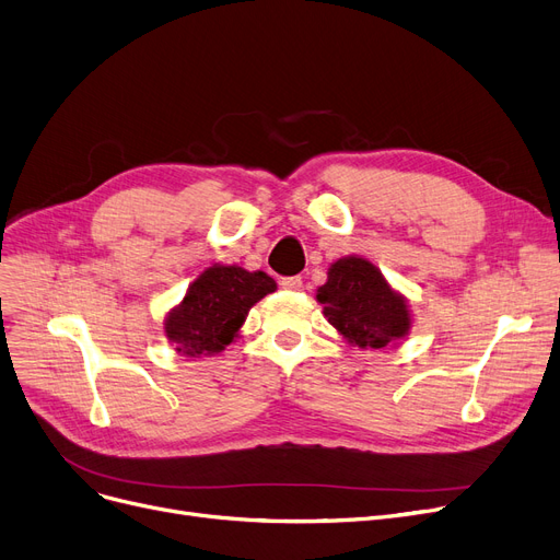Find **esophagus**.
<instances>
[{
  "mask_svg": "<svg viewBox=\"0 0 560 560\" xmlns=\"http://www.w3.org/2000/svg\"><path fill=\"white\" fill-rule=\"evenodd\" d=\"M279 283L285 290H302V277H283Z\"/></svg>",
  "mask_w": 560,
  "mask_h": 560,
  "instance_id": "1",
  "label": "esophagus"
}]
</instances>
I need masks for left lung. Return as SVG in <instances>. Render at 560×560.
<instances>
[{"instance_id":"1","label":"left lung","mask_w":560,"mask_h":560,"mask_svg":"<svg viewBox=\"0 0 560 560\" xmlns=\"http://www.w3.org/2000/svg\"><path fill=\"white\" fill-rule=\"evenodd\" d=\"M329 325L352 346L382 350L409 331V308L402 295L386 283L377 267L359 256L331 262L327 283L318 288Z\"/></svg>"}]
</instances>
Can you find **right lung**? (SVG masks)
I'll return each instance as SVG.
<instances>
[{"mask_svg": "<svg viewBox=\"0 0 560 560\" xmlns=\"http://www.w3.org/2000/svg\"><path fill=\"white\" fill-rule=\"evenodd\" d=\"M277 290L272 277L237 265H212L194 279L183 302L168 311L166 338L185 357L222 352L237 336L249 308Z\"/></svg>", "mask_w": 560, "mask_h": 560, "instance_id": "add662e5", "label": "right lung"}]
</instances>
